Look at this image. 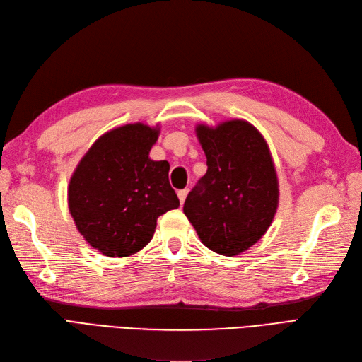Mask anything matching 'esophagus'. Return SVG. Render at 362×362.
I'll use <instances>...</instances> for the list:
<instances>
[{
    "label": "esophagus",
    "instance_id": "esophagus-1",
    "mask_svg": "<svg viewBox=\"0 0 362 362\" xmlns=\"http://www.w3.org/2000/svg\"><path fill=\"white\" fill-rule=\"evenodd\" d=\"M187 194H189V189H184V190H180V192H178V199H180V204H181V205L184 204V200H185Z\"/></svg>",
    "mask_w": 362,
    "mask_h": 362
}]
</instances>
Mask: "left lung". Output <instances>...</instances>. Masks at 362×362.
Returning <instances> with one entry per match:
<instances>
[{
	"label": "left lung",
	"mask_w": 362,
	"mask_h": 362,
	"mask_svg": "<svg viewBox=\"0 0 362 362\" xmlns=\"http://www.w3.org/2000/svg\"><path fill=\"white\" fill-rule=\"evenodd\" d=\"M196 135L208 170L187 196L184 214L205 247L233 257L262 239L276 214L272 154L263 135L245 120L197 124Z\"/></svg>",
	"instance_id": "8db88e82"
}]
</instances>
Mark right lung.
Wrapping results in <instances>:
<instances>
[{
	"instance_id": "1",
	"label": "right lung",
	"mask_w": 362,
	"mask_h": 362,
	"mask_svg": "<svg viewBox=\"0 0 362 362\" xmlns=\"http://www.w3.org/2000/svg\"><path fill=\"white\" fill-rule=\"evenodd\" d=\"M160 127L132 123L99 136L68 185V208L90 247L129 257L151 240L157 218L180 206L169 163L148 157Z\"/></svg>"
}]
</instances>
